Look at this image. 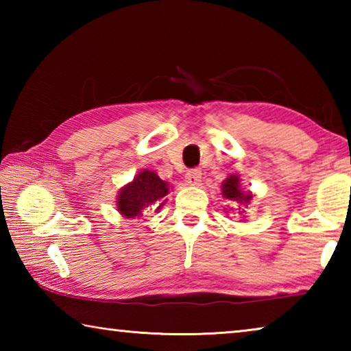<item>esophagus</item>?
<instances>
[{
  "mask_svg": "<svg viewBox=\"0 0 351 351\" xmlns=\"http://www.w3.org/2000/svg\"><path fill=\"white\" fill-rule=\"evenodd\" d=\"M201 181V169H190L186 175V182L189 186H198Z\"/></svg>",
  "mask_w": 351,
  "mask_h": 351,
  "instance_id": "1",
  "label": "esophagus"
}]
</instances>
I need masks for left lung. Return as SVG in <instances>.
Returning <instances> with one entry per match:
<instances>
[{"label":"left lung","mask_w":351,"mask_h":351,"mask_svg":"<svg viewBox=\"0 0 351 351\" xmlns=\"http://www.w3.org/2000/svg\"><path fill=\"white\" fill-rule=\"evenodd\" d=\"M223 195L226 198L239 201V203H249L252 198V195H246L240 190V181L237 176H229L228 180L223 182Z\"/></svg>","instance_id":"obj_1"}]
</instances>
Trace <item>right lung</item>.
I'll list each match as a JSON object with an SVG mask.
<instances>
[{
  "label": "right lung",
  "mask_w": 351,
  "mask_h": 351,
  "mask_svg": "<svg viewBox=\"0 0 351 351\" xmlns=\"http://www.w3.org/2000/svg\"><path fill=\"white\" fill-rule=\"evenodd\" d=\"M167 193V182H164L154 171L144 170L119 193L117 209L127 218L141 217L142 210H145L147 207L154 206L158 210Z\"/></svg>",
  "instance_id": "1"
}]
</instances>
